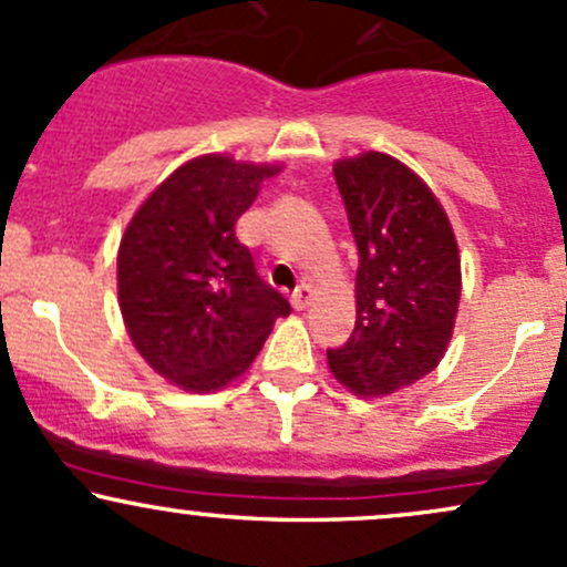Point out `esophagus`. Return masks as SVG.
Listing matches in <instances>:
<instances>
[{
	"label": "esophagus",
	"instance_id": "obj_1",
	"mask_svg": "<svg viewBox=\"0 0 567 567\" xmlns=\"http://www.w3.org/2000/svg\"><path fill=\"white\" fill-rule=\"evenodd\" d=\"M312 298H315L312 285L301 282V285H298V288H296V293H293V298H290V301H293V309H298V312H303V309H307L309 303H312Z\"/></svg>",
	"mask_w": 567,
	"mask_h": 567
}]
</instances>
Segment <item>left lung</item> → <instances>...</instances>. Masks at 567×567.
I'll use <instances>...</instances> for the list:
<instances>
[{
  "instance_id": "obj_1",
  "label": "left lung",
  "mask_w": 567,
  "mask_h": 567,
  "mask_svg": "<svg viewBox=\"0 0 567 567\" xmlns=\"http://www.w3.org/2000/svg\"><path fill=\"white\" fill-rule=\"evenodd\" d=\"M333 177L360 266L354 331L328 350V369L354 395H393L431 374L450 347L463 290L457 239L425 179L393 155L339 158Z\"/></svg>"
}]
</instances>
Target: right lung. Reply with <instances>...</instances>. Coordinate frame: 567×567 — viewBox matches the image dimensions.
<instances>
[{
    "label": "right lung",
    "mask_w": 567,
    "mask_h": 567,
    "mask_svg": "<svg viewBox=\"0 0 567 567\" xmlns=\"http://www.w3.org/2000/svg\"><path fill=\"white\" fill-rule=\"evenodd\" d=\"M282 164L207 153L140 204L117 247V303L147 365L188 393H217L258 358L290 303L258 277L234 226Z\"/></svg>",
    "instance_id": "obj_1"
}]
</instances>
